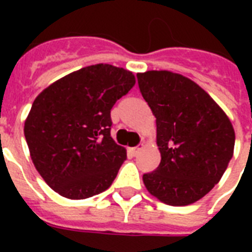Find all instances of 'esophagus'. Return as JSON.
<instances>
[{
	"mask_svg": "<svg viewBox=\"0 0 252 252\" xmlns=\"http://www.w3.org/2000/svg\"><path fill=\"white\" fill-rule=\"evenodd\" d=\"M140 150H141V145L134 146V148H130V153L133 154V156H137V154L140 153Z\"/></svg>",
	"mask_w": 252,
	"mask_h": 252,
	"instance_id": "1",
	"label": "esophagus"
}]
</instances>
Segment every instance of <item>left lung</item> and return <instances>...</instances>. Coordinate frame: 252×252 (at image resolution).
I'll return each instance as SVG.
<instances>
[{"label": "left lung", "mask_w": 252, "mask_h": 252, "mask_svg": "<svg viewBox=\"0 0 252 252\" xmlns=\"http://www.w3.org/2000/svg\"><path fill=\"white\" fill-rule=\"evenodd\" d=\"M138 87L156 116L161 163L144 174L146 189L182 207L207 195L227 168L235 133L222 108L187 77L168 70L138 73Z\"/></svg>", "instance_id": "obj_1"}]
</instances>
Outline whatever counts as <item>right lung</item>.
I'll use <instances>...</instances> for the list:
<instances>
[{"label":"right lung","instance_id":"obj_1","mask_svg":"<svg viewBox=\"0 0 252 252\" xmlns=\"http://www.w3.org/2000/svg\"><path fill=\"white\" fill-rule=\"evenodd\" d=\"M136 84L132 72L96 64L41 91L25 122L30 156L59 195L82 200L110 187L126 150L111 137V108Z\"/></svg>","mask_w":252,"mask_h":252}]
</instances>
